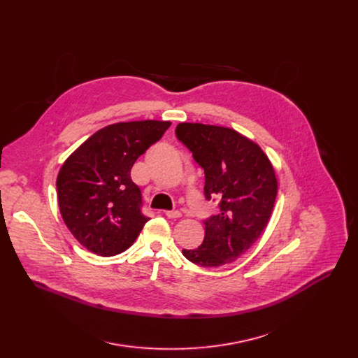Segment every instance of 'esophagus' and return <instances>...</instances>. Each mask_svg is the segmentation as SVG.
<instances>
[{
  "label": "esophagus",
  "mask_w": 358,
  "mask_h": 358,
  "mask_svg": "<svg viewBox=\"0 0 358 358\" xmlns=\"http://www.w3.org/2000/svg\"><path fill=\"white\" fill-rule=\"evenodd\" d=\"M166 215L169 218H180L181 217V213L177 211V210H171V211H166Z\"/></svg>",
  "instance_id": "esophagus-1"
}]
</instances>
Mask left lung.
Listing matches in <instances>:
<instances>
[{"mask_svg": "<svg viewBox=\"0 0 358 358\" xmlns=\"http://www.w3.org/2000/svg\"><path fill=\"white\" fill-rule=\"evenodd\" d=\"M176 136L206 174V198H221L218 215L203 221L201 246L182 249V255L202 268L231 264L268 225L278 194L275 170L258 144L232 129L180 123Z\"/></svg>", "mask_w": 358, "mask_h": 358, "instance_id": "8db88e82", "label": "left lung"}]
</instances>
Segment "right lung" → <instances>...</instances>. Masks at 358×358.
<instances>
[{
    "label": "right lung",
    "mask_w": 358,
    "mask_h": 358,
    "mask_svg": "<svg viewBox=\"0 0 358 358\" xmlns=\"http://www.w3.org/2000/svg\"><path fill=\"white\" fill-rule=\"evenodd\" d=\"M170 126L157 120L110 124L90 136L61 167L57 178L61 215L90 252L100 257L124 252L148 221L130 171Z\"/></svg>",
    "instance_id": "1"
}]
</instances>
